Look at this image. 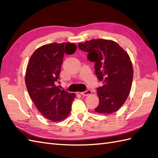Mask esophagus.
<instances>
[{
  "label": "esophagus",
  "instance_id": "1",
  "mask_svg": "<svg viewBox=\"0 0 158 158\" xmlns=\"http://www.w3.org/2000/svg\"><path fill=\"white\" fill-rule=\"evenodd\" d=\"M92 94V91L90 89H87L86 91L85 92H81V94L83 95V96H88V95H90Z\"/></svg>",
  "mask_w": 158,
  "mask_h": 158
}]
</instances>
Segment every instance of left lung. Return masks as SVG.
I'll use <instances>...</instances> for the list:
<instances>
[{"label":"left lung","instance_id":"8db88e82","mask_svg":"<svg viewBox=\"0 0 158 158\" xmlns=\"http://www.w3.org/2000/svg\"><path fill=\"white\" fill-rule=\"evenodd\" d=\"M95 62V73L103 85L97 88L98 113L110 114L118 110L129 95L133 79V68L128 54L115 41L93 39L78 44Z\"/></svg>","mask_w":158,"mask_h":158}]
</instances>
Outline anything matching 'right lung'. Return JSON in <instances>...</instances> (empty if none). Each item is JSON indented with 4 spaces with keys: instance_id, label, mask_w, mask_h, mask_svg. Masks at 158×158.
Masks as SVG:
<instances>
[{
    "instance_id": "obj_1",
    "label": "right lung",
    "mask_w": 158,
    "mask_h": 158,
    "mask_svg": "<svg viewBox=\"0 0 158 158\" xmlns=\"http://www.w3.org/2000/svg\"><path fill=\"white\" fill-rule=\"evenodd\" d=\"M74 43H49L32 53L26 69L25 82L36 109L49 120L58 122L69 116L75 94L57 86L64 54H73Z\"/></svg>"
}]
</instances>
